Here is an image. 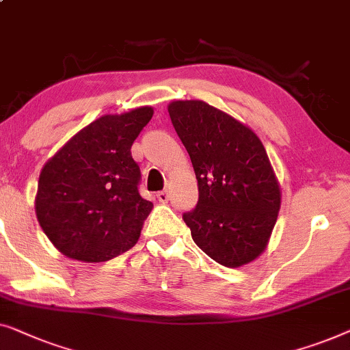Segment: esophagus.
<instances>
[{
    "label": "esophagus",
    "mask_w": 350,
    "mask_h": 350,
    "mask_svg": "<svg viewBox=\"0 0 350 350\" xmlns=\"http://www.w3.org/2000/svg\"><path fill=\"white\" fill-rule=\"evenodd\" d=\"M157 200H159L160 203H168V200H170L168 191H166V190L159 191V193H157Z\"/></svg>",
    "instance_id": "obj_1"
}]
</instances>
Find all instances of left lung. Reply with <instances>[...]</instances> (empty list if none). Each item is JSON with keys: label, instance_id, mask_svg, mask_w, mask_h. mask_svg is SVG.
I'll use <instances>...</instances> for the list:
<instances>
[{"label": "left lung", "instance_id": "obj_1", "mask_svg": "<svg viewBox=\"0 0 350 350\" xmlns=\"http://www.w3.org/2000/svg\"><path fill=\"white\" fill-rule=\"evenodd\" d=\"M168 112L198 180V203L182 219L195 244L228 268L267 249L280 209L279 182L260 137L200 100L170 103Z\"/></svg>", "mask_w": 350, "mask_h": 350}]
</instances>
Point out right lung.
<instances>
[{
  "label": "right lung",
  "mask_w": 350,
  "mask_h": 350,
  "mask_svg": "<svg viewBox=\"0 0 350 350\" xmlns=\"http://www.w3.org/2000/svg\"><path fill=\"white\" fill-rule=\"evenodd\" d=\"M152 116L150 106L103 116L44 165L34 209L63 255L100 263L137 243L154 204L137 190L141 171L131 146Z\"/></svg>",
  "instance_id": "right-lung-1"
}]
</instances>
